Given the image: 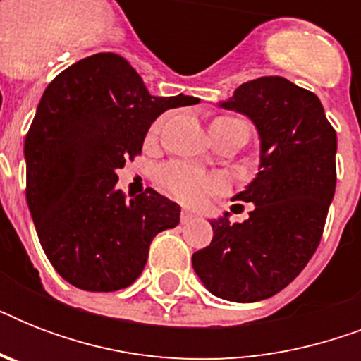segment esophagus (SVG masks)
Masks as SVG:
<instances>
[{
  "instance_id": "34e87169",
  "label": "esophagus",
  "mask_w": 361,
  "mask_h": 361,
  "mask_svg": "<svg viewBox=\"0 0 361 361\" xmlns=\"http://www.w3.org/2000/svg\"><path fill=\"white\" fill-rule=\"evenodd\" d=\"M180 217H181V223H189V221H192V217H195V215H192L189 209H183Z\"/></svg>"
}]
</instances>
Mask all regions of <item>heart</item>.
<instances>
[{
    "instance_id": "heart-1",
    "label": "heart",
    "mask_w": 361,
    "mask_h": 361,
    "mask_svg": "<svg viewBox=\"0 0 361 361\" xmlns=\"http://www.w3.org/2000/svg\"><path fill=\"white\" fill-rule=\"evenodd\" d=\"M166 118H159L155 123L152 125L149 129V135H157L161 127L164 125ZM212 123H225V125H240L247 130V136H249V125L245 123L240 118H215ZM159 180L166 189H169L176 198H180L181 202L185 204H198L202 202L204 198L208 197L209 192L217 191L221 187L219 180L215 178H209V176L198 174L195 170L187 169V166H181V164H172V166H166V169L159 174Z\"/></svg>"
}]
</instances>
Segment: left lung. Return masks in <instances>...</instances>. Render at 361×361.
<instances>
[{
    "mask_svg": "<svg viewBox=\"0 0 361 361\" xmlns=\"http://www.w3.org/2000/svg\"><path fill=\"white\" fill-rule=\"evenodd\" d=\"M219 106L255 125L258 174L234 197L252 204L249 217L209 219L214 238L192 268L214 296L260 302L290 285L319 247L336 192L337 135L320 99L281 76L245 82Z\"/></svg>",
    "mask_w": 361,
    "mask_h": 361,
    "instance_id": "obj_1",
    "label": "left lung"
}]
</instances>
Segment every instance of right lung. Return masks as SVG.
I'll return each mask as SVG.
<instances>
[{
  "mask_svg": "<svg viewBox=\"0 0 361 361\" xmlns=\"http://www.w3.org/2000/svg\"><path fill=\"white\" fill-rule=\"evenodd\" d=\"M197 103L183 93L149 95L112 52L80 59L48 84L25 136V200L67 283L90 292L133 285L153 238L180 223V206L152 187L125 198L116 172L142 152L159 116Z\"/></svg>",
  "mask_w": 361,
  "mask_h": 361,
  "instance_id": "add662e5",
  "label": "right lung"
}]
</instances>
